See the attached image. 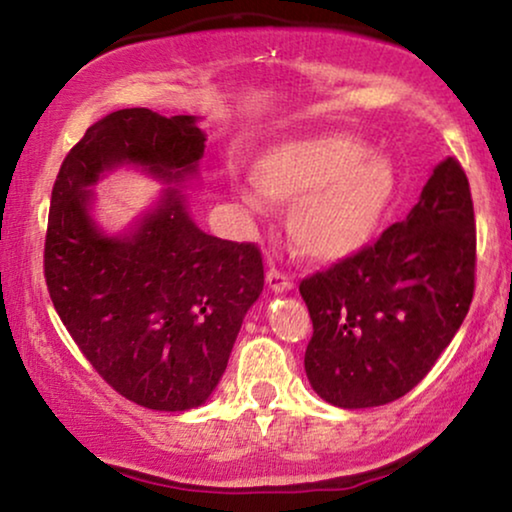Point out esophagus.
<instances>
[{
    "label": "esophagus",
    "instance_id": "1",
    "mask_svg": "<svg viewBox=\"0 0 512 512\" xmlns=\"http://www.w3.org/2000/svg\"><path fill=\"white\" fill-rule=\"evenodd\" d=\"M265 282H268L270 291H275V293H284V291L293 289V279L286 275V272L277 270V268L268 270V275H265Z\"/></svg>",
    "mask_w": 512,
    "mask_h": 512
}]
</instances>
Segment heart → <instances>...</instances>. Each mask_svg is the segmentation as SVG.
<instances>
[{"mask_svg":"<svg viewBox=\"0 0 512 512\" xmlns=\"http://www.w3.org/2000/svg\"><path fill=\"white\" fill-rule=\"evenodd\" d=\"M254 184L272 202H293L289 233L300 254L335 263L373 240L396 198L398 177L387 153L326 132L265 151L254 163Z\"/></svg>","mask_w":512,"mask_h":512,"instance_id":"heart-1","label":"heart"}]
</instances>
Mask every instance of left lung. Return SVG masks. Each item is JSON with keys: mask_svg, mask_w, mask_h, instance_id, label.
I'll use <instances>...</instances> for the list:
<instances>
[{"mask_svg": "<svg viewBox=\"0 0 512 512\" xmlns=\"http://www.w3.org/2000/svg\"><path fill=\"white\" fill-rule=\"evenodd\" d=\"M475 291L471 186L457 158L426 181L408 219L300 282L312 319L305 373L347 410L396 401L424 380Z\"/></svg>", "mask_w": 512, "mask_h": 512, "instance_id": "8db88e82", "label": "left lung"}]
</instances>
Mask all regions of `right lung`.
<instances>
[{"mask_svg":"<svg viewBox=\"0 0 512 512\" xmlns=\"http://www.w3.org/2000/svg\"><path fill=\"white\" fill-rule=\"evenodd\" d=\"M202 153L195 116L121 109L90 125L53 184L44 277L55 312L102 380L149 410L207 401L263 291V258L254 242L202 233L177 186L132 233L104 235L90 186L121 165L184 184Z\"/></svg>","mask_w":512,"mask_h":512,"instance_id":"1","label":"right lung"}]
</instances>
